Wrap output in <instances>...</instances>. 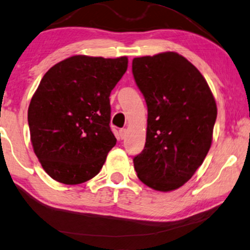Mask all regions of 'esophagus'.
<instances>
[{
  "mask_svg": "<svg viewBox=\"0 0 250 250\" xmlns=\"http://www.w3.org/2000/svg\"><path fill=\"white\" fill-rule=\"evenodd\" d=\"M125 134H127V130H125V129H120L119 136H120V138H121V140H125Z\"/></svg>",
  "mask_w": 250,
  "mask_h": 250,
  "instance_id": "esophagus-1",
  "label": "esophagus"
}]
</instances>
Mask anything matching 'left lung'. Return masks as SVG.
I'll use <instances>...</instances> for the list:
<instances>
[{"label":"left lung","mask_w":250,"mask_h":250,"mask_svg":"<svg viewBox=\"0 0 250 250\" xmlns=\"http://www.w3.org/2000/svg\"><path fill=\"white\" fill-rule=\"evenodd\" d=\"M132 74L147 106L146 142L135 170L154 190H175L209 152L216 100L198 69L178 53L135 58Z\"/></svg>","instance_id":"8db88e82"}]
</instances>
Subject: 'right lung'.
<instances>
[{
  "mask_svg": "<svg viewBox=\"0 0 250 250\" xmlns=\"http://www.w3.org/2000/svg\"><path fill=\"white\" fill-rule=\"evenodd\" d=\"M127 68V56L75 55L43 75L27 121L34 153L55 181L80 185L100 172L116 144L109 96Z\"/></svg>",
  "mask_w": 250,
  "mask_h": 250,
  "instance_id": "obj_1",
  "label": "right lung"
}]
</instances>
